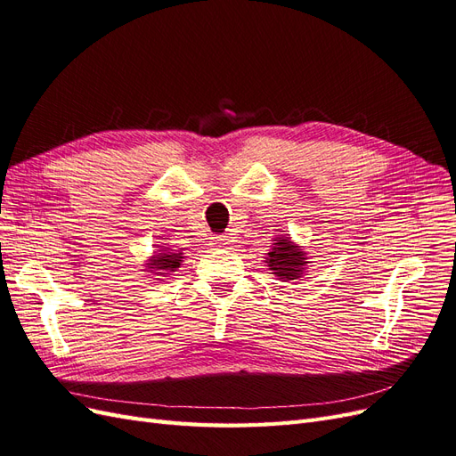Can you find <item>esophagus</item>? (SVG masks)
I'll return each mask as SVG.
<instances>
[{"label":"esophagus","mask_w":456,"mask_h":456,"mask_svg":"<svg viewBox=\"0 0 456 456\" xmlns=\"http://www.w3.org/2000/svg\"><path fill=\"white\" fill-rule=\"evenodd\" d=\"M213 243H215L216 247H226V245L230 243V240H228L226 236H216V238L213 240Z\"/></svg>","instance_id":"obj_1"}]
</instances>
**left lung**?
I'll return each instance as SVG.
<instances>
[{
    "label": "left lung",
    "mask_w": 456,
    "mask_h": 456,
    "mask_svg": "<svg viewBox=\"0 0 456 456\" xmlns=\"http://www.w3.org/2000/svg\"><path fill=\"white\" fill-rule=\"evenodd\" d=\"M272 253H268V266L273 270V273L281 280H295L300 278L302 266L306 265L305 251H300L297 245H293L289 240H275Z\"/></svg>",
    "instance_id": "1"
}]
</instances>
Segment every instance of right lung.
<instances>
[{
  "label": "right lung",
  "mask_w": 456,
  "mask_h": 456,
  "mask_svg": "<svg viewBox=\"0 0 456 456\" xmlns=\"http://www.w3.org/2000/svg\"><path fill=\"white\" fill-rule=\"evenodd\" d=\"M183 253H159L158 256H151L150 268H154L158 275H165L167 272H175L181 266Z\"/></svg>",
  "instance_id": "1"
}]
</instances>
